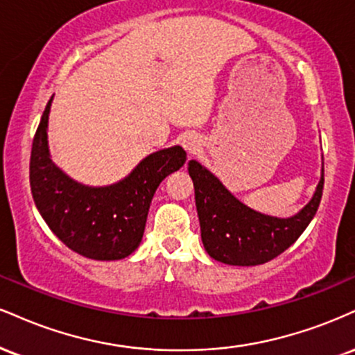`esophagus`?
<instances>
[{
    "instance_id": "esophagus-1",
    "label": "esophagus",
    "mask_w": 355,
    "mask_h": 355,
    "mask_svg": "<svg viewBox=\"0 0 355 355\" xmlns=\"http://www.w3.org/2000/svg\"><path fill=\"white\" fill-rule=\"evenodd\" d=\"M200 145L202 144H200V139L196 135H187L182 142V147L185 148L187 153H190V155H193V153L200 150Z\"/></svg>"
}]
</instances>
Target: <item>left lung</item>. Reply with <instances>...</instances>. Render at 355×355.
Returning <instances> with one entry per match:
<instances>
[{"label": "left lung", "mask_w": 355, "mask_h": 355, "mask_svg": "<svg viewBox=\"0 0 355 355\" xmlns=\"http://www.w3.org/2000/svg\"><path fill=\"white\" fill-rule=\"evenodd\" d=\"M189 173L205 250L213 259L232 266L268 263L288 250L314 218L324 189L322 165L321 180L309 203L296 215L279 218L248 207L200 162H189Z\"/></svg>", "instance_id": "8db88e82"}]
</instances>
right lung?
I'll use <instances>...</instances> for the list:
<instances>
[{"instance_id":"1","label":"right lung","mask_w":355,"mask_h":355,"mask_svg":"<svg viewBox=\"0 0 355 355\" xmlns=\"http://www.w3.org/2000/svg\"><path fill=\"white\" fill-rule=\"evenodd\" d=\"M53 97L33 140L29 183L42 220L67 248L97 261H117L142 241L153 193L187 160L180 145L147 155L122 180L104 187L76 182L51 159L48 122Z\"/></svg>"}]
</instances>
